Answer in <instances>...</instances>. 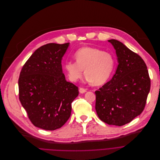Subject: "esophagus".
Masks as SVG:
<instances>
[{
  "mask_svg": "<svg viewBox=\"0 0 160 160\" xmlns=\"http://www.w3.org/2000/svg\"><path fill=\"white\" fill-rule=\"evenodd\" d=\"M87 91V89H85V88H79V92L81 93H84V92H86Z\"/></svg>",
  "mask_w": 160,
  "mask_h": 160,
  "instance_id": "1",
  "label": "esophagus"
}]
</instances>
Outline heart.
Returning a JSON list of instances; mask_svg holds the SVG:
<instances>
[{
  "label": "heart",
  "mask_w": 160,
  "mask_h": 160,
  "mask_svg": "<svg viewBox=\"0 0 160 160\" xmlns=\"http://www.w3.org/2000/svg\"><path fill=\"white\" fill-rule=\"evenodd\" d=\"M76 62L68 61L64 69L69 80L76 82L84 75L92 85L100 86L110 78L115 66L113 56L108 52L90 47H84L74 53Z\"/></svg>",
  "instance_id": "obj_1"
}]
</instances>
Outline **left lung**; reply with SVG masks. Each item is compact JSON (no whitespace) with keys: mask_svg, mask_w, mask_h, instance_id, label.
<instances>
[{"mask_svg":"<svg viewBox=\"0 0 160 160\" xmlns=\"http://www.w3.org/2000/svg\"><path fill=\"white\" fill-rule=\"evenodd\" d=\"M118 65L112 79L95 91V109L108 125L122 126L139 115L146 106L151 79L146 63L136 53L116 40H110Z\"/></svg>","mask_w":160,"mask_h":160,"instance_id":"obj_1","label":"left lung"}]
</instances>
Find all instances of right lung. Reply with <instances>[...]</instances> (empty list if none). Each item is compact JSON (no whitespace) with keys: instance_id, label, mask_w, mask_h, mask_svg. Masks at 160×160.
<instances>
[{"instance_id":"1","label":"right lung","mask_w":160,"mask_h":160,"mask_svg":"<svg viewBox=\"0 0 160 160\" xmlns=\"http://www.w3.org/2000/svg\"><path fill=\"white\" fill-rule=\"evenodd\" d=\"M69 43H48L28 59L20 72L19 99L31 123L38 128L54 131L69 118L71 103L78 87L66 80L62 58Z\"/></svg>"}]
</instances>
